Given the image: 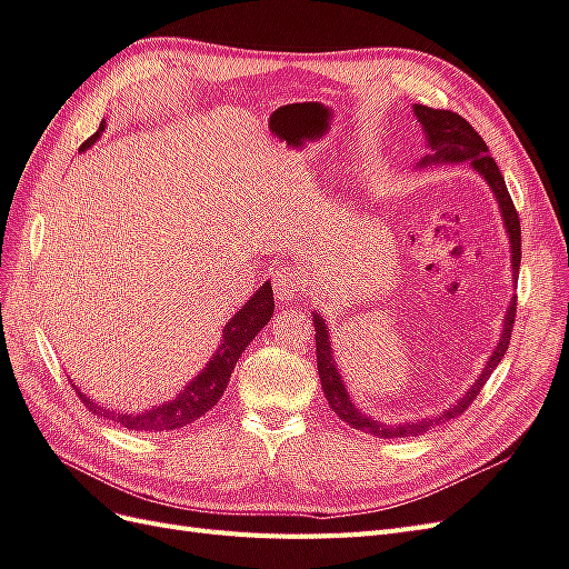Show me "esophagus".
Masks as SVG:
<instances>
[{"mask_svg": "<svg viewBox=\"0 0 569 569\" xmlns=\"http://www.w3.org/2000/svg\"><path fill=\"white\" fill-rule=\"evenodd\" d=\"M300 283L302 276L296 264H281L273 271V290H276V300L281 305L296 300L300 293Z\"/></svg>", "mask_w": 569, "mask_h": 569, "instance_id": "esophagus-1", "label": "esophagus"}]
</instances>
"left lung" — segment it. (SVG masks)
Wrapping results in <instances>:
<instances>
[{
	"label": "left lung",
	"instance_id": "obj_1",
	"mask_svg": "<svg viewBox=\"0 0 569 569\" xmlns=\"http://www.w3.org/2000/svg\"><path fill=\"white\" fill-rule=\"evenodd\" d=\"M413 114L418 118L420 127L426 132V141L430 153L420 158L418 168L426 166H440V163H469L480 178H483L490 187V192L498 201L500 213H502V223L509 238V259H512V276L517 279L519 276V261H521V226H519V216L512 203V197L507 192V184L498 163L488 156V146L486 141L478 137L476 129L466 122L461 114L451 112V110H435L428 106H413ZM515 312H517V298L509 300V308L502 322V333L498 346L492 348V356L488 358L483 372L478 375V380L469 387V391L461 399H457L449 409L437 411L435 416L413 420V423H399V426H387L382 420H375L372 416L362 413L358 406L353 403L351 395L343 385V377L337 368V358H333L331 351V341H329V327L325 322V317L317 310L312 312V325H315V343H317V370H319V382H322L325 397L331 406V411L337 413L343 423L351 426L353 430H362L375 437H416L430 430L432 426H440L445 420H451L461 416L466 409H469L471 401L478 397V391L483 389L488 382V377L492 370L500 366V360L509 346V331H512L515 325Z\"/></svg>",
	"mask_w": 569,
	"mask_h": 569
}]
</instances>
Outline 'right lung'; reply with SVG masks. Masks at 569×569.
I'll return each instance as SVG.
<instances>
[{
  "label": "right lung",
  "mask_w": 569,
  "mask_h": 569,
  "mask_svg": "<svg viewBox=\"0 0 569 569\" xmlns=\"http://www.w3.org/2000/svg\"><path fill=\"white\" fill-rule=\"evenodd\" d=\"M103 129H106V122H100V129L91 139H86L81 151L91 149V146L100 139V134H103ZM271 315H273V290H271V283L264 281L257 288V293L230 317V322L223 327L221 343H218L213 358L207 362V368H203L194 380H189L178 397L158 403L149 411L129 413L120 409H110V406H100L93 399L86 397L77 385L71 387L79 391V399L93 416H100L103 420H114V423H120L127 430L168 432V430L184 428L189 423H194L197 418L207 416L218 403V399L223 397L230 375L236 370L242 351L250 346V341L257 337V333L267 327Z\"/></svg>",
  "instance_id": "add662e5"
}]
</instances>
